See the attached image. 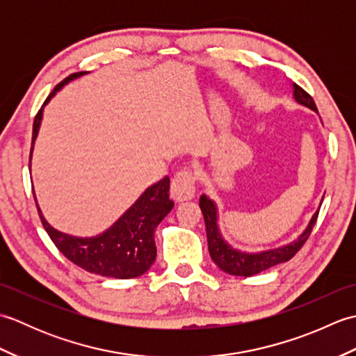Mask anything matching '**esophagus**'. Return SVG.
Instances as JSON below:
<instances>
[{
  "label": "esophagus",
  "instance_id": "esophagus-1",
  "mask_svg": "<svg viewBox=\"0 0 356 356\" xmlns=\"http://www.w3.org/2000/svg\"><path fill=\"white\" fill-rule=\"evenodd\" d=\"M195 193V176L190 170H182L174 174L171 180V195L182 202L191 199Z\"/></svg>",
  "mask_w": 356,
  "mask_h": 356
}]
</instances>
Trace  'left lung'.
I'll list each match as a JSON object with an SVG mask.
<instances>
[{
    "label": "left lung",
    "mask_w": 356,
    "mask_h": 356,
    "mask_svg": "<svg viewBox=\"0 0 356 356\" xmlns=\"http://www.w3.org/2000/svg\"><path fill=\"white\" fill-rule=\"evenodd\" d=\"M293 96L295 99H297V102L303 104L306 107L312 108L315 111H318L316 110V105L312 99V96L297 84H293ZM199 205L202 209L203 218H205L208 249H209L211 259H213V261L217 264V266L223 272H226V274L238 275V277H251V275L259 274V272H263L272 266H275V264L291 260L292 257L297 254L301 248H303L306 240L309 238V236H311L316 218H318V211H316V213L312 216L311 222H309L305 232L301 234L297 240L292 241L291 245L270 249V251H264L259 254H245L241 251H236V249L231 248L222 238L217 226V208L214 205V202L209 200L207 195H202Z\"/></svg>",
    "instance_id": "left-lung-1"
}]
</instances>
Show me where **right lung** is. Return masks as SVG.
Masks as SVG:
<instances>
[{
    "instance_id": "add662e5",
    "label": "right lung",
    "mask_w": 356,
    "mask_h": 356,
    "mask_svg": "<svg viewBox=\"0 0 356 356\" xmlns=\"http://www.w3.org/2000/svg\"><path fill=\"white\" fill-rule=\"evenodd\" d=\"M84 73L86 72L72 73L70 76L59 82L45 99L44 105L67 82L82 76ZM41 118L42 108L36 113L33 120L30 154H32L33 142L38 130H40ZM172 207L174 202L170 199V177H163L153 186H149L110 229L92 238H78L51 228L36 205L44 229L47 231L53 243L67 259L92 274L122 280L145 274L154 263L157 252L154 231Z\"/></svg>"
}]
</instances>
